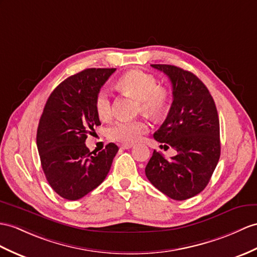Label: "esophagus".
I'll list each match as a JSON object with an SVG mask.
<instances>
[{
    "instance_id": "esophagus-1",
    "label": "esophagus",
    "mask_w": 257,
    "mask_h": 257,
    "mask_svg": "<svg viewBox=\"0 0 257 257\" xmlns=\"http://www.w3.org/2000/svg\"><path fill=\"white\" fill-rule=\"evenodd\" d=\"M133 146H134L133 144H122V145H121V147L123 149H130V148H132Z\"/></svg>"
}]
</instances>
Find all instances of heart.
I'll list each match as a JSON object with an SVG mask.
<instances>
[{
	"label": "heart",
	"instance_id": "obj_1",
	"mask_svg": "<svg viewBox=\"0 0 257 257\" xmlns=\"http://www.w3.org/2000/svg\"><path fill=\"white\" fill-rule=\"evenodd\" d=\"M120 88L141 101V110L150 115H160L166 110L170 93L158 86V80L152 74L141 70H131L123 74L117 81ZM96 113L100 120H109L112 115V100L107 89L99 90L95 99ZM148 131L143 121L120 120L108 128L109 139L123 143L134 144L140 141Z\"/></svg>",
	"mask_w": 257,
	"mask_h": 257
}]
</instances>
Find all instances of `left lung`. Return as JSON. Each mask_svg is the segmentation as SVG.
Listing matches in <instances>:
<instances>
[{"label": "left lung", "mask_w": 257, "mask_h": 257, "mask_svg": "<svg viewBox=\"0 0 257 257\" xmlns=\"http://www.w3.org/2000/svg\"><path fill=\"white\" fill-rule=\"evenodd\" d=\"M152 66L169 77L173 95L170 111L154 139L167 143V147L174 148L178 154L166 159L154 150L145 173L165 195L184 201L205 189L219 161L218 112L207 87L193 73L174 65Z\"/></svg>", "instance_id": "obj_1"}]
</instances>
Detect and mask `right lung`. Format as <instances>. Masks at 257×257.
<instances>
[{"label": "right lung", "mask_w": 257, "mask_h": 257, "mask_svg": "<svg viewBox=\"0 0 257 257\" xmlns=\"http://www.w3.org/2000/svg\"><path fill=\"white\" fill-rule=\"evenodd\" d=\"M115 68H87L66 78L48 98L37 130L42 170L53 191L68 201L87 195L108 176L118 147H86L87 134L99 126L95 99Z\"/></svg>", "instance_id": "right-lung-1"}]
</instances>
